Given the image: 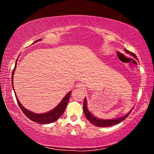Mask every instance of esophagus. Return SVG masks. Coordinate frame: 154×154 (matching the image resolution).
Wrapping results in <instances>:
<instances>
[{
  "instance_id": "34e87169",
  "label": "esophagus",
  "mask_w": 154,
  "mask_h": 154,
  "mask_svg": "<svg viewBox=\"0 0 154 154\" xmlns=\"http://www.w3.org/2000/svg\"><path fill=\"white\" fill-rule=\"evenodd\" d=\"M76 86H77V88H81V89H84V88H85L84 84H83V83H77Z\"/></svg>"
}]
</instances>
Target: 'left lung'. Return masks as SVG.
Instances as JSON below:
<instances>
[{"mask_svg":"<svg viewBox=\"0 0 154 154\" xmlns=\"http://www.w3.org/2000/svg\"><path fill=\"white\" fill-rule=\"evenodd\" d=\"M126 53L129 54L131 55L132 56H133L134 58H136L137 60V58L136 55L132 53V52L129 51L128 50H127L126 49H124ZM83 112H84L85 116L86 117V118L89 120L91 124H92L93 125H94L96 126H98V127H108V126H113V125L118 124L119 123H120L121 122L124 121L125 119H126L128 116H129V114L130 113V112L132 111V110L130 111L129 113H128L126 115H125L124 116L122 117V118H116V119H98L97 118H96L95 116H94L93 115L90 113L88 110V106H87V100L86 98H85L84 102H83Z\"/></svg>","mask_w":154,"mask_h":154,"instance_id":"left-lung-1","label":"left lung"}]
</instances>
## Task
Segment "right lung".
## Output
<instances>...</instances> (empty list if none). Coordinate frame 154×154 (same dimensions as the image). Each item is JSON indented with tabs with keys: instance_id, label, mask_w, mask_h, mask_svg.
<instances>
[{
	"instance_id": "add662e5",
	"label": "right lung",
	"mask_w": 154,
	"mask_h": 154,
	"mask_svg": "<svg viewBox=\"0 0 154 154\" xmlns=\"http://www.w3.org/2000/svg\"><path fill=\"white\" fill-rule=\"evenodd\" d=\"M41 39H38L36 41L34 42V43L37 42V41H39ZM16 64L17 62L15 63V68L13 71V73H12V79H11V83H12V85H13V79H14V74L15 72V67H16ZM14 88V86H13ZM71 92H69V93H67L66 96H64V98L61 100V102L58 105H57L55 108L52 109L50 111L47 112V113H35L34 112H32L30 111H28L27 109L24 108V106H22V104L20 103L19 100L17 97L16 94L15 92V98H16L17 102L18 103V105L21 109V110L23 111L26 116L28 117L30 120H32L35 122H36V123H39V124H50L52 123V122L56 121L57 119H59L60 117L66 109V107L67 106V104L69 103L70 96H71Z\"/></svg>"
}]
</instances>
